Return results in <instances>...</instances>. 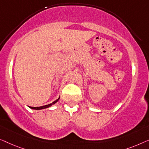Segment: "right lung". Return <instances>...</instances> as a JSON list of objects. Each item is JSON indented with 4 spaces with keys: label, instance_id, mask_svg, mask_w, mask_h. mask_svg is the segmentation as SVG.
Here are the masks:
<instances>
[{
    "label": "right lung",
    "instance_id": "right-lung-1",
    "mask_svg": "<svg viewBox=\"0 0 149 149\" xmlns=\"http://www.w3.org/2000/svg\"><path fill=\"white\" fill-rule=\"evenodd\" d=\"M59 100V98H58V99H56V100H54L53 102H52L51 104H47V105H44V106H41V107H30V108L32 109H36V110H39V109H46V108H48L49 107H51L52 104H53L54 103H56V102L58 101V100Z\"/></svg>",
    "mask_w": 149,
    "mask_h": 149
}]
</instances>
